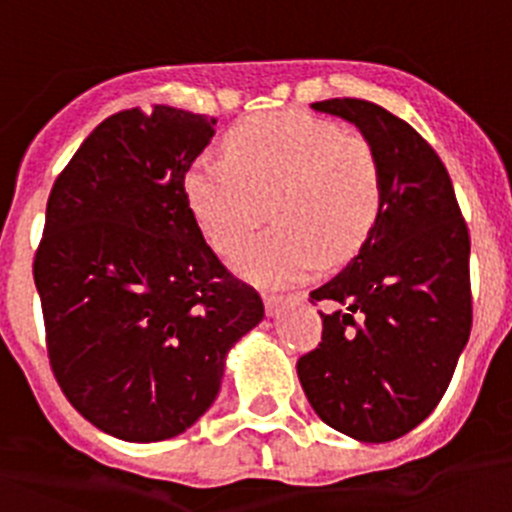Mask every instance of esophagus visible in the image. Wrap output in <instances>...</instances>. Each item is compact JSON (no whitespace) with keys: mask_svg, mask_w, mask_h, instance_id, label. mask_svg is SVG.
Here are the masks:
<instances>
[{"mask_svg":"<svg viewBox=\"0 0 512 512\" xmlns=\"http://www.w3.org/2000/svg\"><path fill=\"white\" fill-rule=\"evenodd\" d=\"M262 299H265L267 314H277L282 307H285V304L297 302L299 294H272V292H265V294H262Z\"/></svg>","mask_w":512,"mask_h":512,"instance_id":"1","label":"esophagus"}]
</instances>
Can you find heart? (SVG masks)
Returning a JSON list of instances; mask_svg holds the SVG:
<instances>
[{
  "instance_id": "b5f03b06",
  "label": "heart",
  "mask_w": 512,
  "mask_h": 512,
  "mask_svg": "<svg viewBox=\"0 0 512 512\" xmlns=\"http://www.w3.org/2000/svg\"><path fill=\"white\" fill-rule=\"evenodd\" d=\"M225 156L198 158L183 180L203 235L230 252L270 208V230L237 247L232 265L267 287L294 285L352 260L384 208V178L374 148L359 133L302 111H277L237 123Z\"/></svg>"
}]
</instances>
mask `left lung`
<instances>
[{
  "instance_id": "8db88e82",
  "label": "left lung",
  "mask_w": 512,
  "mask_h": 512,
  "mask_svg": "<svg viewBox=\"0 0 512 512\" xmlns=\"http://www.w3.org/2000/svg\"><path fill=\"white\" fill-rule=\"evenodd\" d=\"M312 108L371 143L384 208L359 255L309 294L332 312H319L322 342L299 356V384L327 426L396 441L436 409L471 334V235L446 165L409 123L364 98Z\"/></svg>"
}]
</instances>
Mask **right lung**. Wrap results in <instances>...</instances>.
I'll list each match as a JSON object with an SVG mask.
<instances>
[{
  "label": "right lung",
  "mask_w": 512,
  "mask_h": 512,
  "mask_svg": "<svg viewBox=\"0 0 512 512\" xmlns=\"http://www.w3.org/2000/svg\"><path fill=\"white\" fill-rule=\"evenodd\" d=\"M215 118L173 106L98 123L51 188L34 282L51 371L103 433L165 441L220 391L260 294L203 240L183 180Z\"/></svg>",
  "instance_id": "1"
}]
</instances>
